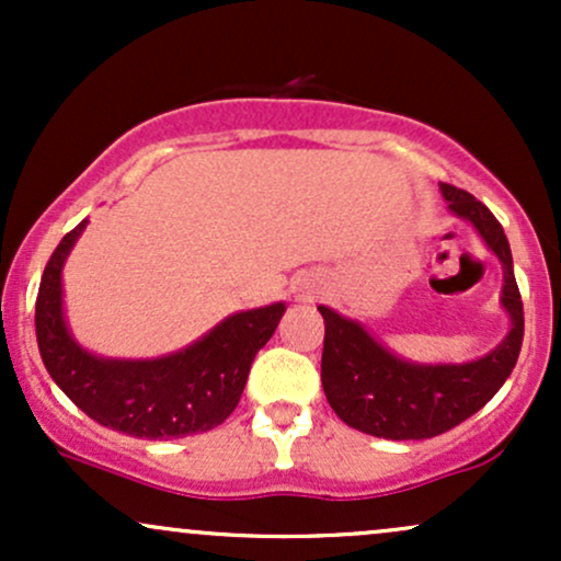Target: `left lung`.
I'll list each match as a JSON object with an SVG mask.
<instances>
[{
    "instance_id": "8db88e82",
    "label": "left lung",
    "mask_w": 561,
    "mask_h": 561,
    "mask_svg": "<svg viewBox=\"0 0 561 561\" xmlns=\"http://www.w3.org/2000/svg\"><path fill=\"white\" fill-rule=\"evenodd\" d=\"M456 216L480 231L488 248L504 263V308L512 317L506 340L488 356L469 364L420 366L385 351L356 321L319 306L324 317L321 385L327 401L345 424L388 440H424L448 433L499 392L517 364L525 334V311L514 279L512 250L495 216L478 197L454 184H440Z\"/></svg>"
}]
</instances>
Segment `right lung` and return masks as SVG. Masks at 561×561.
I'll return each mask as SVG.
<instances>
[{
	"mask_svg": "<svg viewBox=\"0 0 561 561\" xmlns=\"http://www.w3.org/2000/svg\"><path fill=\"white\" fill-rule=\"evenodd\" d=\"M87 227L70 229L44 266L36 295V340L49 377L102 427L169 440L205 433L240 403L255 353L268 343L285 302L224 319L195 345L152 362L96 358L76 345L62 319V263Z\"/></svg>",
	"mask_w": 561,
	"mask_h": 561,
	"instance_id": "1",
	"label": "right lung"
}]
</instances>
